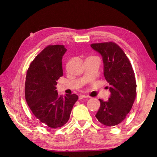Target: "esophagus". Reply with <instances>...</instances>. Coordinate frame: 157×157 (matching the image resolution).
<instances>
[{
	"mask_svg": "<svg viewBox=\"0 0 157 157\" xmlns=\"http://www.w3.org/2000/svg\"><path fill=\"white\" fill-rule=\"evenodd\" d=\"M88 98V96H87V95H80L79 96V100H82V99H83V98Z\"/></svg>",
	"mask_w": 157,
	"mask_h": 157,
	"instance_id": "1",
	"label": "esophagus"
}]
</instances>
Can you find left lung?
Segmentation results:
<instances>
[{"label":"left lung","mask_w":157,"mask_h":157,"mask_svg":"<svg viewBox=\"0 0 157 157\" xmlns=\"http://www.w3.org/2000/svg\"><path fill=\"white\" fill-rule=\"evenodd\" d=\"M91 46L102 55L104 75L111 92L107 101L99 99L100 107L95 117L105 126H116L125 119L136 99L134 70L125 53L115 42L92 44Z\"/></svg>","instance_id":"obj_1"}]
</instances>
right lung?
<instances>
[{"mask_svg":"<svg viewBox=\"0 0 157 157\" xmlns=\"http://www.w3.org/2000/svg\"><path fill=\"white\" fill-rule=\"evenodd\" d=\"M63 45H49L39 53L27 71L25 96L28 107L40 123L52 129L63 126L69 120L78 100L75 94L58 96L57 81L63 75Z\"/></svg>","mask_w":157,"mask_h":157,"instance_id":"1","label":"right lung"}]
</instances>
